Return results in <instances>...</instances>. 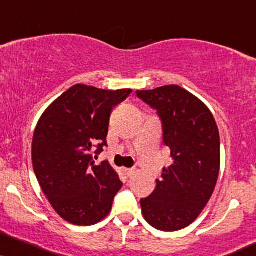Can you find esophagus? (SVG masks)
<instances>
[{
  "mask_svg": "<svg viewBox=\"0 0 256 256\" xmlns=\"http://www.w3.org/2000/svg\"><path fill=\"white\" fill-rule=\"evenodd\" d=\"M124 172L128 176H131V175L134 174V169H131V168H125Z\"/></svg>",
  "mask_w": 256,
  "mask_h": 256,
  "instance_id": "esophagus-1",
  "label": "esophagus"
}]
</instances>
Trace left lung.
I'll return each instance as SVG.
<instances>
[{
  "label": "left lung",
  "instance_id": "8db88e82",
  "mask_svg": "<svg viewBox=\"0 0 256 256\" xmlns=\"http://www.w3.org/2000/svg\"><path fill=\"white\" fill-rule=\"evenodd\" d=\"M136 94L158 110L172 158L155 190L140 199L142 214L155 229L176 232L198 218L216 187L220 167L216 120L202 100L178 86Z\"/></svg>",
  "mask_w": 256,
  "mask_h": 256
}]
</instances>
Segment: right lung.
Listing matches in <instances>:
<instances>
[{
  "label": "right lung",
  "mask_w": 256,
  "mask_h": 256,
  "mask_svg": "<svg viewBox=\"0 0 256 256\" xmlns=\"http://www.w3.org/2000/svg\"><path fill=\"white\" fill-rule=\"evenodd\" d=\"M131 92L75 84L40 116L32 140L33 169L52 208L69 223L87 226L102 220L122 188L108 162L94 164L93 150L100 154L107 146L110 113Z\"/></svg>",
  "instance_id": "add662e5"
}]
</instances>
